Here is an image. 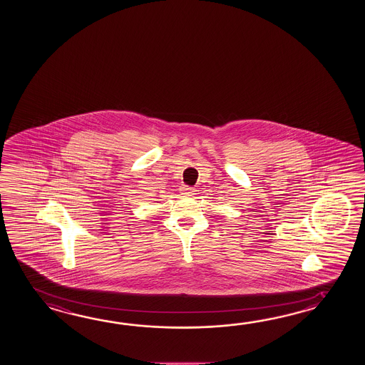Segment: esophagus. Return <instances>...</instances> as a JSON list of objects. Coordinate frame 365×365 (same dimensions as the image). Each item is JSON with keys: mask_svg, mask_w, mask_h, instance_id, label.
I'll use <instances>...</instances> for the list:
<instances>
[{"mask_svg": "<svg viewBox=\"0 0 365 365\" xmlns=\"http://www.w3.org/2000/svg\"><path fill=\"white\" fill-rule=\"evenodd\" d=\"M180 192L182 195H187V197H190V195H194L195 194V189L193 187H190V186H181V189H180Z\"/></svg>", "mask_w": 365, "mask_h": 365, "instance_id": "34e87169", "label": "esophagus"}]
</instances>
